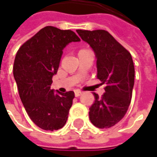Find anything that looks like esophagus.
Masks as SVG:
<instances>
[{"label":"esophagus","mask_w":157,"mask_h":157,"mask_svg":"<svg viewBox=\"0 0 157 157\" xmlns=\"http://www.w3.org/2000/svg\"><path fill=\"white\" fill-rule=\"evenodd\" d=\"M82 94V92H81V91H78V90H76V91H75V97H79L81 94Z\"/></svg>","instance_id":"1"}]
</instances>
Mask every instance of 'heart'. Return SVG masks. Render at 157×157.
Instances as JSON below:
<instances>
[{
    "instance_id": "obj_1",
    "label": "heart",
    "mask_w": 157,
    "mask_h": 157,
    "mask_svg": "<svg viewBox=\"0 0 157 157\" xmlns=\"http://www.w3.org/2000/svg\"><path fill=\"white\" fill-rule=\"evenodd\" d=\"M83 50H84V49H83Z\"/></svg>"
}]
</instances>
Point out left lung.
Returning a JSON list of instances; mask_svg holds the SVG:
<instances>
[{
    "label": "left lung",
    "instance_id": "obj_1",
    "mask_svg": "<svg viewBox=\"0 0 157 157\" xmlns=\"http://www.w3.org/2000/svg\"><path fill=\"white\" fill-rule=\"evenodd\" d=\"M79 36L94 50L97 58V78L105 84L101 97L94 93L89 108L91 123L110 128L123 119L131 104L135 69L131 53L105 30H77Z\"/></svg>",
    "mask_w": 157,
    "mask_h": 157
}]
</instances>
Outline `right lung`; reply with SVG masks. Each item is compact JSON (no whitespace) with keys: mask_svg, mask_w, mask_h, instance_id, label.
Here are the masks:
<instances>
[{"mask_svg":"<svg viewBox=\"0 0 157 157\" xmlns=\"http://www.w3.org/2000/svg\"><path fill=\"white\" fill-rule=\"evenodd\" d=\"M80 40L73 31L45 26L17 52L13 76L20 100L30 119L43 130L53 132L66 124L75 94L54 92L51 85L63 48Z\"/></svg>","mask_w":157,"mask_h":157,"instance_id":"add662e5","label":"right lung"}]
</instances>
